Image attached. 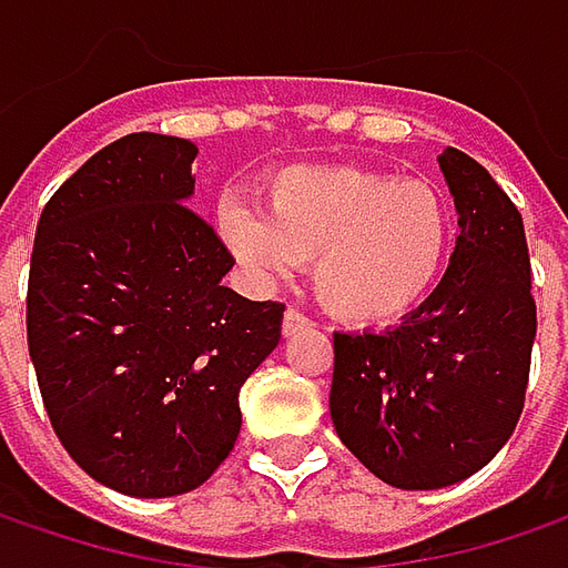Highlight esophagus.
Listing matches in <instances>:
<instances>
[{
  "instance_id": "obj_1",
  "label": "esophagus",
  "mask_w": 568,
  "mask_h": 568,
  "mask_svg": "<svg viewBox=\"0 0 568 568\" xmlns=\"http://www.w3.org/2000/svg\"><path fill=\"white\" fill-rule=\"evenodd\" d=\"M308 327H312V321L302 315V312H295V308H288L283 315V337H292V334L308 331Z\"/></svg>"
}]
</instances>
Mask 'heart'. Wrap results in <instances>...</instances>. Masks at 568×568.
Segmentation results:
<instances>
[{"label": "heart", "instance_id": "heart-1", "mask_svg": "<svg viewBox=\"0 0 568 568\" xmlns=\"http://www.w3.org/2000/svg\"><path fill=\"white\" fill-rule=\"evenodd\" d=\"M227 251L260 280L312 263L317 298L356 327L408 317L440 283L453 217L440 189L363 166H285L263 185V217L227 202Z\"/></svg>", "mask_w": 568, "mask_h": 568}]
</instances>
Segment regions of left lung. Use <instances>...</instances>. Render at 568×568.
<instances>
[{"mask_svg":"<svg viewBox=\"0 0 568 568\" xmlns=\"http://www.w3.org/2000/svg\"><path fill=\"white\" fill-rule=\"evenodd\" d=\"M437 163L459 215L440 285L398 327L334 334V430L405 491L463 483L508 444L537 337L515 202L463 151L447 148Z\"/></svg>","mask_w":568,"mask_h":568,"instance_id":"1","label":"left lung"}]
</instances>
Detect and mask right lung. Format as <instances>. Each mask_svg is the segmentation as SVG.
Here are the masks:
<instances>
[{
  "mask_svg": "<svg viewBox=\"0 0 568 568\" xmlns=\"http://www.w3.org/2000/svg\"><path fill=\"white\" fill-rule=\"evenodd\" d=\"M185 138L128 134L44 205L28 276V353L53 434L95 483L170 498L241 434V385L276 351L280 302L221 283L234 256L189 209Z\"/></svg>",
  "mask_w": 568,
  "mask_h": 568,
  "instance_id": "obj_1",
  "label": "right lung"
}]
</instances>
